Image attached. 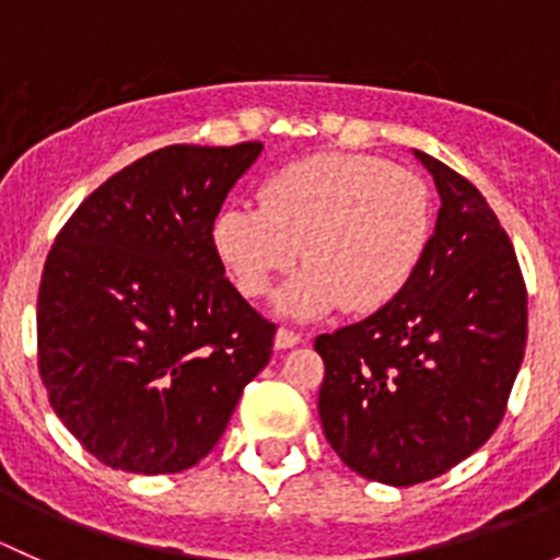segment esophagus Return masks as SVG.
I'll return each instance as SVG.
<instances>
[{
	"label": "esophagus",
	"mask_w": 560,
	"mask_h": 560,
	"mask_svg": "<svg viewBox=\"0 0 560 560\" xmlns=\"http://www.w3.org/2000/svg\"><path fill=\"white\" fill-rule=\"evenodd\" d=\"M273 343H276V349H292L295 343H301V332L287 330V327H279V330H276Z\"/></svg>",
	"instance_id": "obj_1"
}]
</instances>
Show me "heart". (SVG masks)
<instances>
[{"instance_id": "b5f03b06", "label": "heart", "mask_w": 560, "mask_h": 560, "mask_svg": "<svg viewBox=\"0 0 560 560\" xmlns=\"http://www.w3.org/2000/svg\"><path fill=\"white\" fill-rule=\"evenodd\" d=\"M431 230V189L417 173L380 156L314 154L270 175L259 208H224L211 241L244 298H262L301 248L303 268L281 287L276 308L312 319L393 303L420 268Z\"/></svg>"}]
</instances>
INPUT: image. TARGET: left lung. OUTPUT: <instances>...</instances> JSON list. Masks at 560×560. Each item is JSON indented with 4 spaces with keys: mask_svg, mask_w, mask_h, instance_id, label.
<instances>
[{
    "mask_svg": "<svg viewBox=\"0 0 560 560\" xmlns=\"http://www.w3.org/2000/svg\"><path fill=\"white\" fill-rule=\"evenodd\" d=\"M442 208L406 290L314 341L319 420L360 477L409 488L477 453L506 411L528 336L510 235L471 180L415 151Z\"/></svg>",
    "mask_w": 560,
    "mask_h": 560,
    "instance_id": "left-lung-1",
    "label": "left lung"
}]
</instances>
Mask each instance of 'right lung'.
I'll return each mask as SVG.
<instances>
[{
  "label": "right lung",
  "instance_id": "right-lung-1",
  "mask_svg": "<svg viewBox=\"0 0 560 560\" xmlns=\"http://www.w3.org/2000/svg\"><path fill=\"white\" fill-rule=\"evenodd\" d=\"M262 143L167 145L94 189L56 235L37 365L67 431L105 466L175 474L217 447L273 354L211 228Z\"/></svg>",
  "mask_w": 560,
  "mask_h": 560
}]
</instances>
